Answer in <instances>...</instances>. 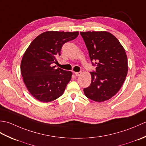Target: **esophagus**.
<instances>
[{"label": "esophagus", "instance_id": "obj_1", "mask_svg": "<svg viewBox=\"0 0 146 146\" xmlns=\"http://www.w3.org/2000/svg\"><path fill=\"white\" fill-rule=\"evenodd\" d=\"M75 74L76 76H80L82 74V71H80V72H75Z\"/></svg>", "mask_w": 146, "mask_h": 146}]
</instances>
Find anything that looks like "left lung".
I'll return each mask as SVG.
<instances>
[{
    "label": "left lung",
    "mask_w": 146,
    "mask_h": 146,
    "mask_svg": "<svg viewBox=\"0 0 146 146\" xmlns=\"http://www.w3.org/2000/svg\"><path fill=\"white\" fill-rule=\"evenodd\" d=\"M96 71L90 72L92 83L83 89L95 102L109 100L119 91L128 71L125 49L115 37L107 31L80 32ZM96 61V64L92 61Z\"/></svg>",
    "instance_id": "obj_1"
}]
</instances>
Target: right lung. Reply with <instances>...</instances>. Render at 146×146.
<instances>
[{"label": "right lung", "mask_w": 146, "mask_h": 146, "mask_svg": "<svg viewBox=\"0 0 146 146\" xmlns=\"http://www.w3.org/2000/svg\"><path fill=\"white\" fill-rule=\"evenodd\" d=\"M79 32L46 31L33 40L24 52L21 75L28 91L40 102H49L63 95L72 72L52 64L58 63L62 46L75 39Z\"/></svg>", "instance_id": "add662e5"}]
</instances>
